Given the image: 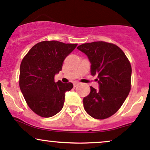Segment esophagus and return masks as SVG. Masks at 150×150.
Instances as JSON below:
<instances>
[{
	"instance_id": "1",
	"label": "esophagus",
	"mask_w": 150,
	"mask_h": 150,
	"mask_svg": "<svg viewBox=\"0 0 150 150\" xmlns=\"http://www.w3.org/2000/svg\"><path fill=\"white\" fill-rule=\"evenodd\" d=\"M74 87H76L77 86H78L79 85V83H78V82H75V83H74Z\"/></svg>"
}]
</instances>
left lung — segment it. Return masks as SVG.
Wrapping results in <instances>:
<instances>
[{
    "label": "left lung",
    "instance_id": "1",
    "mask_svg": "<svg viewBox=\"0 0 150 150\" xmlns=\"http://www.w3.org/2000/svg\"><path fill=\"white\" fill-rule=\"evenodd\" d=\"M77 48L88 56L91 73L97 75L98 91L91 86L83 98V106L96 119H105L118 111L131 90L132 67L124 52L112 43L93 42Z\"/></svg>",
    "mask_w": 150,
    "mask_h": 150
}]
</instances>
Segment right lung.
<instances>
[{
  "instance_id": "obj_1",
  "label": "right lung",
  "mask_w": 150,
  "mask_h": 150,
  "mask_svg": "<svg viewBox=\"0 0 150 150\" xmlns=\"http://www.w3.org/2000/svg\"><path fill=\"white\" fill-rule=\"evenodd\" d=\"M78 44L43 41L32 47L20 65L19 86L26 103L36 114L45 118L62 110L66 91L72 83H55L54 75L62 70L64 59Z\"/></svg>"
}]
</instances>
